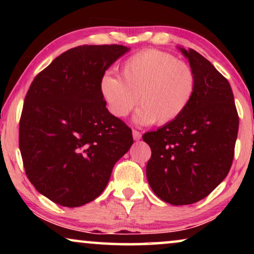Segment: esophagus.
Masks as SVG:
<instances>
[{"label": "esophagus", "instance_id": "esophagus-1", "mask_svg": "<svg viewBox=\"0 0 254 254\" xmlns=\"http://www.w3.org/2000/svg\"><path fill=\"white\" fill-rule=\"evenodd\" d=\"M142 137V134L136 129H133V138L135 141H138Z\"/></svg>", "mask_w": 254, "mask_h": 254}]
</instances>
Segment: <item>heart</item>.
<instances>
[{
    "mask_svg": "<svg viewBox=\"0 0 254 254\" xmlns=\"http://www.w3.org/2000/svg\"><path fill=\"white\" fill-rule=\"evenodd\" d=\"M121 79L105 72L99 90L114 117L125 118L136 106L141 125H165L185 112L196 90V77L189 64L163 51L148 50L131 55L121 64Z\"/></svg>",
    "mask_w": 254,
    "mask_h": 254,
    "instance_id": "1",
    "label": "heart"
}]
</instances>
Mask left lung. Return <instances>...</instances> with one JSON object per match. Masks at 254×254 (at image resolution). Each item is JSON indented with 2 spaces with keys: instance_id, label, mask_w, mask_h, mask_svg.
<instances>
[{
  "instance_id": "obj_1",
  "label": "left lung",
  "mask_w": 254,
  "mask_h": 254,
  "mask_svg": "<svg viewBox=\"0 0 254 254\" xmlns=\"http://www.w3.org/2000/svg\"><path fill=\"white\" fill-rule=\"evenodd\" d=\"M179 50L195 74V95L179 118L142 136L151 149L149 185L173 206L197 202L223 182L234 159L239 126L228 79L196 51Z\"/></svg>"
}]
</instances>
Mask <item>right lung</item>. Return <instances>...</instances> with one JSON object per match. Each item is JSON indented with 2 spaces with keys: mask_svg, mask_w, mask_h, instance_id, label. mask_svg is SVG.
<instances>
[{
  "mask_svg": "<svg viewBox=\"0 0 254 254\" xmlns=\"http://www.w3.org/2000/svg\"><path fill=\"white\" fill-rule=\"evenodd\" d=\"M128 51L77 46L31 83L19 120L20 154L31 184L55 203L72 208L95 200L133 144L131 129L109 112L99 90L102 76Z\"/></svg>",
  "mask_w": 254,
  "mask_h": 254,
  "instance_id": "right-lung-1",
  "label": "right lung"
}]
</instances>
